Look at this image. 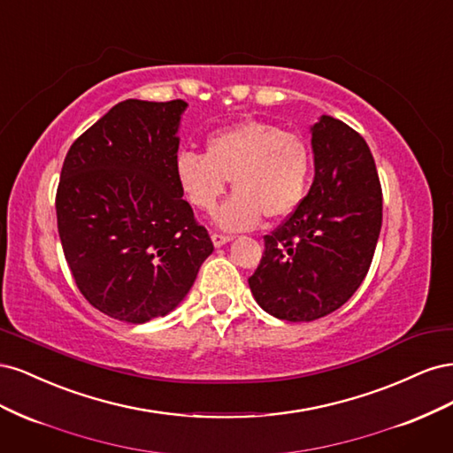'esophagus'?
Here are the masks:
<instances>
[{"instance_id":"1","label":"esophagus","mask_w":453,"mask_h":453,"mask_svg":"<svg viewBox=\"0 0 453 453\" xmlns=\"http://www.w3.org/2000/svg\"><path fill=\"white\" fill-rule=\"evenodd\" d=\"M211 240H213V245H215V248H221L223 243H228V242L232 240V236H228V234H219V232H213V234H211Z\"/></svg>"}]
</instances>
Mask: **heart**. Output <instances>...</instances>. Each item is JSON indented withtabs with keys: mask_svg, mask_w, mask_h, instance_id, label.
<instances>
[{
	"mask_svg": "<svg viewBox=\"0 0 453 453\" xmlns=\"http://www.w3.org/2000/svg\"><path fill=\"white\" fill-rule=\"evenodd\" d=\"M310 150L303 138L263 120H243L205 140V153L181 150L175 175L196 210L213 213L228 180L236 190L219 215L228 230L289 215L310 181Z\"/></svg>",
	"mask_w": 453,
	"mask_h": 453,
	"instance_id": "obj_1",
	"label": "heart"
}]
</instances>
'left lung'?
I'll return each instance as SVG.
<instances>
[{
  "label": "left lung",
  "mask_w": 453,
  "mask_h": 453,
  "mask_svg": "<svg viewBox=\"0 0 453 453\" xmlns=\"http://www.w3.org/2000/svg\"><path fill=\"white\" fill-rule=\"evenodd\" d=\"M310 193L265 236L250 278L258 306L285 321H313L346 304L372 263L381 228V185L359 132L323 115L311 127Z\"/></svg>",
  "instance_id": "1"
}]
</instances>
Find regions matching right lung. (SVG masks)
Here are the masks:
<instances>
[{
  "mask_svg": "<svg viewBox=\"0 0 453 453\" xmlns=\"http://www.w3.org/2000/svg\"><path fill=\"white\" fill-rule=\"evenodd\" d=\"M185 107L120 102L64 160L57 190L64 257L81 295L119 321L172 311L213 251L175 175Z\"/></svg>",
  "mask_w": 453,
  "mask_h": 453,
  "instance_id": "obj_1",
  "label": "right lung"
}]
</instances>
